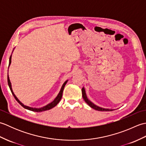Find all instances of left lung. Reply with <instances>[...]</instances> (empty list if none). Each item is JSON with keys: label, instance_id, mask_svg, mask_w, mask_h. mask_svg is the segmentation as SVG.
<instances>
[{"label": "left lung", "instance_id": "left-lung-1", "mask_svg": "<svg viewBox=\"0 0 146 146\" xmlns=\"http://www.w3.org/2000/svg\"><path fill=\"white\" fill-rule=\"evenodd\" d=\"M82 92L83 98V99H84L85 102L89 105L90 107H92V108H94V109H95L96 110H98V111H112V110H114V109H109V108H104L100 107L97 106V105H95L94 103H92L90 100H88L87 97H86L85 90L84 87L82 88Z\"/></svg>", "mask_w": 146, "mask_h": 146}]
</instances>
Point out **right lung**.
Returning <instances> with one entry per match:
<instances>
[{"label": "right lung", "mask_w": 146, "mask_h": 146, "mask_svg": "<svg viewBox=\"0 0 146 146\" xmlns=\"http://www.w3.org/2000/svg\"><path fill=\"white\" fill-rule=\"evenodd\" d=\"M11 58H12V54L10 56V58H9V66H10V64L11 63ZM7 81H8V85H9V88H10V90L12 92V95H13V96L14 97L15 99L17 101V102L22 107H23L24 108H26V109H27L29 110H31V111H36V112H40V111H45V110H50L52 108L54 107L59 102H60V101L61 100V97H62V95H63V90H64V88L65 85H66V83L68 82V80H66V82H65L63 85H62L61 86V88L60 90V92H59L58 95H57V97H56L54 98V100L52 101V102H51L50 104H48L47 105H46V106L43 107H41V108H33V107H28V106H26V105H24L22 102H21L19 100V99L16 97V96L15 95V94H14L13 91H12V85H11V83L10 82V80H9V75H7Z\"/></svg>", "instance_id": "obj_1"}]
</instances>
